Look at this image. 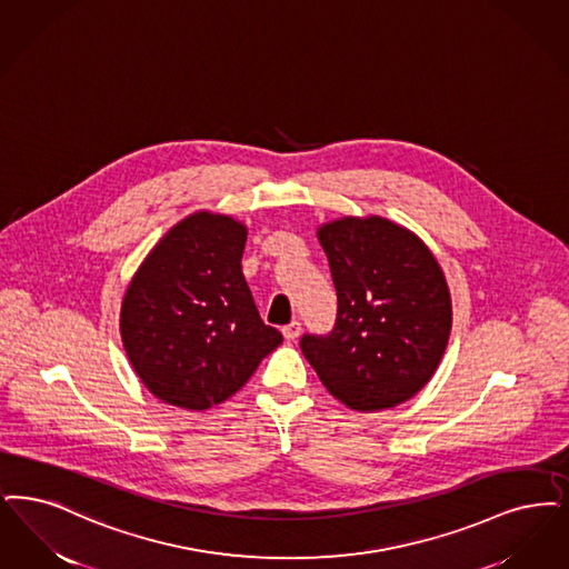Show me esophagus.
<instances>
[{"label": "esophagus", "instance_id": "34e87169", "mask_svg": "<svg viewBox=\"0 0 569 569\" xmlns=\"http://www.w3.org/2000/svg\"><path fill=\"white\" fill-rule=\"evenodd\" d=\"M283 337L288 339V341H296L298 337H300V332H302V323L298 321V319H295V321H290L288 326H283Z\"/></svg>", "mask_w": 569, "mask_h": 569}]
</instances>
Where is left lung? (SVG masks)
Masks as SVG:
<instances>
[{
    "label": "left lung",
    "instance_id": "obj_1",
    "mask_svg": "<svg viewBox=\"0 0 569 569\" xmlns=\"http://www.w3.org/2000/svg\"><path fill=\"white\" fill-rule=\"evenodd\" d=\"M337 290L328 335H302L319 381L353 410L410 400L432 379L451 332V296L432 251L383 218L319 228Z\"/></svg>",
    "mask_w": 569,
    "mask_h": 569
}]
</instances>
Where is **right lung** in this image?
Masks as SVG:
<instances>
[{"instance_id":"add662e5","label":"right lung","mask_w":569,"mask_h":569,"mask_svg":"<svg viewBox=\"0 0 569 569\" xmlns=\"http://www.w3.org/2000/svg\"><path fill=\"white\" fill-rule=\"evenodd\" d=\"M248 230L194 213L171 228L139 267L120 311V335L157 398L204 410L246 386L283 341L267 326L241 271Z\"/></svg>"}]
</instances>
